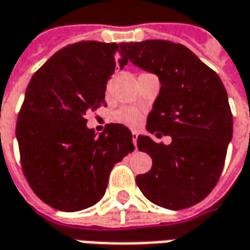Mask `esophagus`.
<instances>
[{
	"label": "esophagus",
	"instance_id": "obj_1",
	"mask_svg": "<svg viewBox=\"0 0 250 250\" xmlns=\"http://www.w3.org/2000/svg\"><path fill=\"white\" fill-rule=\"evenodd\" d=\"M137 136H139V135H137L136 132H133V133H132V140H133V145H135V146H136Z\"/></svg>",
	"mask_w": 250,
	"mask_h": 250
}]
</instances>
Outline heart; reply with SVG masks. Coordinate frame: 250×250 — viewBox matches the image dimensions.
I'll return each instance as SVG.
<instances>
[{
	"label": "heart",
	"instance_id": "heart-1",
	"mask_svg": "<svg viewBox=\"0 0 250 250\" xmlns=\"http://www.w3.org/2000/svg\"><path fill=\"white\" fill-rule=\"evenodd\" d=\"M113 117L117 122L124 124V125H126V126L135 128V126L139 125V122L142 120V113H140V110H137L136 107L125 105V107L118 108V110L114 113Z\"/></svg>",
	"mask_w": 250,
	"mask_h": 250
}]
</instances>
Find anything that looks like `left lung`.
Listing matches in <instances>:
<instances>
[{
  "label": "left lung",
  "instance_id": "1",
  "mask_svg": "<svg viewBox=\"0 0 250 250\" xmlns=\"http://www.w3.org/2000/svg\"><path fill=\"white\" fill-rule=\"evenodd\" d=\"M124 59L158 75L161 89L146 128L172 137L168 146L137 137L152 158L150 172L136 176L146 198L179 210L207 198L222 175L232 137V114L220 77L182 43L164 40L122 42Z\"/></svg>",
  "mask_w": 250,
  "mask_h": 250
}]
</instances>
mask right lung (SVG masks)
<instances>
[{
  "label": "right lung",
  "instance_id": "right-lung-1",
  "mask_svg": "<svg viewBox=\"0 0 250 250\" xmlns=\"http://www.w3.org/2000/svg\"><path fill=\"white\" fill-rule=\"evenodd\" d=\"M121 43L81 41L62 48L35 71L16 122L20 162L37 197L77 212L104 195L117 162L135 150L125 125L108 124L96 135L86 114L104 102ZM120 66L128 63L122 56Z\"/></svg>",
  "mask_w": 250,
  "mask_h": 250
}]
</instances>
